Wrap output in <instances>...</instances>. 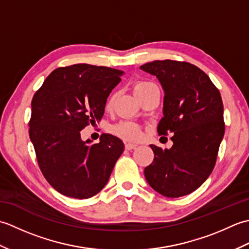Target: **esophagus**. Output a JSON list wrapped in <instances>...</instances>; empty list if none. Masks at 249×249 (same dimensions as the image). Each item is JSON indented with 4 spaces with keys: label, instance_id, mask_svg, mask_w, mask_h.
Masks as SVG:
<instances>
[{
    "label": "esophagus",
    "instance_id": "1",
    "mask_svg": "<svg viewBox=\"0 0 249 249\" xmlns=\"http://www.w3.org/2000/svg\"><path fill=\"white\" fill-rule=\"evenodd\" d=\"M136 146H137L136 143H126L125 144V149L127 150V151H130V150L136 149Z\"/></svg>",
    "mask_w": 249,
    "mask_h": 249
}]
</instances>
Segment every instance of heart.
<instances>
[{"instance_id": "heart-1", "label": "heart", "mask_w": 249, "mask_h": 249, "mask_svg": "<svg viewBox=\"0 0 249 249\" xmlns=\"http://www.w3.org/2000/svg\"><path fill=\"white\" fill-rule=\"evenodd\" d=\"M155 88H157V87L154 83H151L147 81L137 82L134 86V94L137 97H138V96H140V95L149 92L150 89H155ZM114 99H115V95H112V96L108 99L106 107H107L108 109L112 107ZM113 133L115 135L120 136L121 138L126 139V140H137V139H139V137L141 135L140 127L137 124L133 123V122H121V123L115 125L113 127Z\"/></svg>"}]
</instances>
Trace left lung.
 I'll use <instances>...</instances> for the list:
<instances>
[{"instance_id":"obj_1","label":"left lung","mask_w":249,"mask_h":249,"mask_svg":"<svg viewBox=\"0 0 249 249\" xmlns=\"http://www.w3.org/2000/svg\"><path fill=\"white\" fill-rule=\"evenodd\" d=\"M140 70L155 76L165 93L158 134H173L170 149L150 145L155 157L144 177L158 194L182 197L213 171L225 134L223 100L209 76L190 63L153 61Z\"/></svg>"}]
</instances>
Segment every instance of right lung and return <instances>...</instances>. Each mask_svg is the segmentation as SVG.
<instances>
[{"instance_id":"1","label":"right lung","mask_w":249,"mask_h":249,"mask_svg":"<svg viewBox=\"0 0 249 249\" xmlns=\"http://www.w3.org/2000/svg\"><path fill=\"white\" fill-rule=\"evenodd\" d=\"M124 71L75 64L46 78L32 99L30 139L47 181L62 195L88 199L108 183L123 141L110 134L99 143L81 139L80 131L100 121L111 91Z\"/></svg>"}]
</instances>
